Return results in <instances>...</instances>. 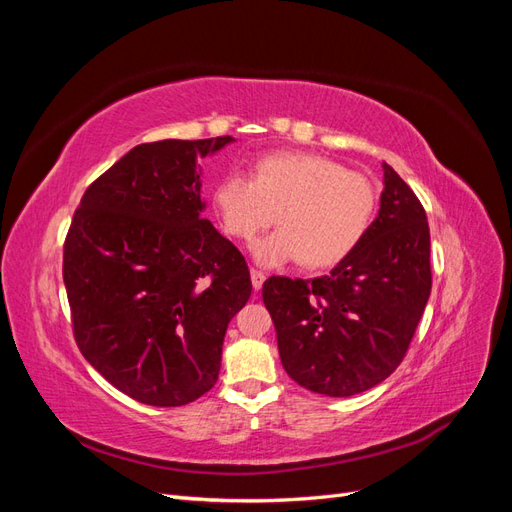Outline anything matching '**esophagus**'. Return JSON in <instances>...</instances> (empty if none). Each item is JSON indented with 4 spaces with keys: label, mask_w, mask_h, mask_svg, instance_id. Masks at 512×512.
<instances>
[{
    "label": "esophagus",
    "mask_w": 512,
    "mask_h": 512,
    "mask_svg": "<svg viewBox=\"0 0 512 512\" xmlns=\"http://www.w3.org/2000/svg\"><path fill=\"white\" fill-rule=\"evenodd\" d=\"M250 275H252V286H254V290H260L262 284H265V273L258 271V269H252Z\"/></svg>",
    "instance_id": "1"
}]
</instances>
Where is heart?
<instances>
[{"label":"heart","mask_w":512,"mask_h":512,"mask_svg":"<svg viewBox=\"0 0 512 512\" xmlns=\"http://www.w3.org/2000/svg\"><path fill=\"white\" fill-rule=\"evenodd\" d=\"M213 205L230 237L252 241L262 267L301 260L307 269H327L346 260L374 224L378 188L367 175L320 153H269L254 166V179L224 175L213 190Z\"/></svg>","instance_id":"b5f03b06"}]
</instances>
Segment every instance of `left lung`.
I'll return each instance as SVG.
<instances>
[{"mask_svg":"<svg viewBox=\"0 0 512 512\" xmlns=\"http://www.w3.org/2000/svg\"><path fill=\"white\" fill-rule=\"evenodd\" d=\"M378 218L329 275L269 277L262 301L286 374L327 397L359 395L389 378L431 292L429 224L421 200L389 164Z\"/></svg>","mask_w":512,"mask_h":512,"instance_id":"1","label":"left lung"}]
</instances>
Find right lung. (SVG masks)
<instances>
[{"label":"right lung","mask_w":512,"mask_h":512,"mask_svg":"<svg viewBox=\"0 0 512 512\" xmlns=\"http://www.w3.org/2000/svg\"><path fill=\"white\" fill-rule=\"evenodd\" d=\"M232 136L130 149L89 185L64 245L76 344L115 389L175 408L218 382L245 258L203 220V168Z\"/></svg>","instance_id":"obj_1"}]
</instances>
